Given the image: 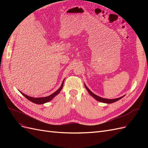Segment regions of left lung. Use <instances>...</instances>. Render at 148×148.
I'll use <instances>...</instances> for the list:
<instances>
[{"mask_svg":"<svg viewBox=\"0 0 148 148\" xmlns=\"http://www.w3.org/2000/svg\"><path fill=\"white\" fill-rule=\"evenodd\" d=\"M84 86H85V88H86V89H87L88 92L89 93V95H90L92 97H93L94 98H95V99L96 100H97V101L101 102L106 103V104H111V103L115 102H116V101H117L121 99L122 97H123L125 96V95H124V96H122V97H120L116 98V99H105V98H103V97H99V96H98L96 95L95 94H94L92 92H91L90 90H89V89L87 87V86H86V85L85 84H84Z\"/></svg>","mask_w":148,"mask_h":148,"instance_id":"1","label":"left lung"}]
</instances>
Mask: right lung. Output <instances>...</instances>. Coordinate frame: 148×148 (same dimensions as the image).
Masks as SVG:
<instances>
[{"label": "right lung", "instance_id": "add662e5", "mask_svg": "<svg viewBox=\"0 0 148 148\" xmlns=\"http://www.w3.org/2000/svg\"><path fill=\"white\" fill-rule=\"evenodd\" d=\"M64 79L63 80V82H62V84L60 87L57 89V90L54 92L53 93H52V95H49L47 97H30V96H28L27 95H25L24 93H23L22 92L20 91L22 95H23V96H24L26 99H28L29 101H30L31 102H32L33 103H35V104H44V103H46L49 101H51L53 97H54L55 96H56L58 94H59L60 91L62 90V88H63V85H64Z\"/></svg>", "mask_w": 148, "mask_h": 148}]
</instances>
